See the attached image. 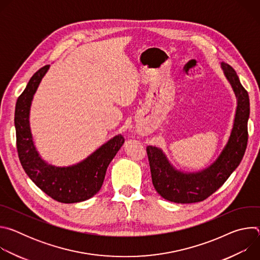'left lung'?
<instances>
[{
	"instance_id": "8db88e82",
	"label": "left lung",
	"mask_w": 260,
	"mask_h": 260,
	"mask_svg": "<svg viewBox=\"0 0 260 260\" xmlns=\"http://www.w3.org/2000/svg\"><path fill=\"white\" fill-rule=\"evenodd\" d=\"M222 68L238 98V107L231 138L218 159L200 173L182 174L171 167L158 148H146L153 186L159 196L170 202L192 204L208 199L224 184L245 154L250 114L249 94L241 84L236 71L224 62Z\"/></svg>"
}]
</instances>
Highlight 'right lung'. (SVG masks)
<instances>
[{
	"label": "right lung",
	"instance_id": "right-lung-1",
	"mask_svg": "<svg viewBox=\"0 0 260 260\" xmlns=\"http://www.w3.org/2000/svg\"><path fill=\"white\" fill-rule=\"evenodd\" d=\"M48 68L49 64H46L37 71L17 99L14 123L18 157L30 180L51 199L63 204L79 203L100 191L107 168L124 143V138L121 135L114 137L73 167L55 168L42 160L32 143L28 114L32 95Z\"/></svg>",
	"mask_w": 260,
	"mask_h": 260
}]
</instances>
